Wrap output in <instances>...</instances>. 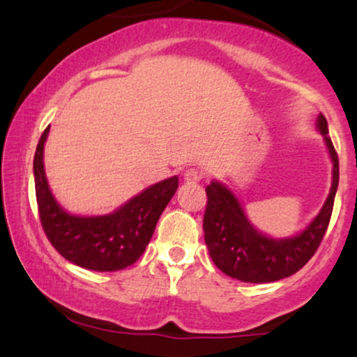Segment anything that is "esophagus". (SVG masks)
Segmentation results:
<instances>
[{
    "instance_id": "34e87169",
    "label": "esophagus",
    "mask_w": 357,
    "mask_h": 357,
    "mask_svg": "<svg viewBox=\"0 0 357 357\" xmlns=\"http://www.w3.org/2000/svg\"><path fill=\"white\" fill-rule=\"evenodd\" d=\"M183 179L186 183H198L203 179V173L199 169H195V167H190L183 173Z\"/></svg>"
}]
</instances>
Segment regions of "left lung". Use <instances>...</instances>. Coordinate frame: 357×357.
Segmentation results:
<instances>
[{
    "label": "left lung",
    "instance_id": "obj_1",
    "mask_svg": "<svg viewBox=\"0 0 357 357\" xmlns=\"http://www.w3.org/2000/svg\"><path fill=\"white\" fill-rule=\"evenodd\" d=\"M317 127L333 159V186L321 213L301 235L282 240L261 235L252 227L238 199L227 186L216 181L206 186L204 241L213 264L228 277L248 284L275 282L298 272L317 252L329 227L339 184V158L327 136L329 129L322 114L317 117Z\"/></svg>",
    "mask_w": 357,
    "mask_h": 357
}]
</instances>
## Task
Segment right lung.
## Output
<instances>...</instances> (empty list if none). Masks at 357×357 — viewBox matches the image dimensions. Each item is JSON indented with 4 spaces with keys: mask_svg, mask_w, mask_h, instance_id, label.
Returning a JSON list of instances; mask_svg holds the SVG:
<instances>
[{
    "mask_svg": "<svg viewBox=\"0 0 357 357\" xmlns=\"http://www.w3.org/2000/svg\"><path fill=\"white\" fill-rule=\"evenodd\" d=\"M48 129L40 137L33 161L36 203L48 241L82 268L116 272L132 265L144 253L159 216L178 190V176L153 184L110 215L73 216L55 202L45 176L43 146Z\"/></svg>",
    "mask_w": 357,
    "mask_h": 357,
    "instance_id": "obj_1",
    "label": "right lung"
}]
</instances>
